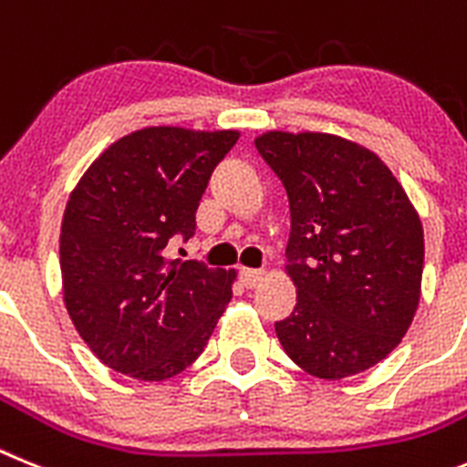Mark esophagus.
Masks as SVG:
<instances>
[{
	"label": "esophagus",
	"mask_w": 467,
	"mask_h": 467,
	"mask_svg": "<svg viewBox=\"0 0 467 467\" xmlns=\"http://www.w3.org/2000/svg\"><path fill=\"white\" fill-rule=\"evenodd\" d=\"M239 279H242V284H244L246 289H254V286H258V284L265 279V270H251V267H242V270H239Z\"/></svg>",
	"instance_id": "34e87169"
}]
</instances>
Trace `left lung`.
Instances as JSON below:
<instances>
[{
  "mask_svg": "<svg viewBox=\"0 0 467 467\" xmlns=\"http://www.w3.org/2000/svg\"><path fill=\"white\" fill-rule=\"evenodd\" d=\"M254 143L291 211L284 273L296 306L275 322L279 343L315 379L362 374L400 346L419 310V211L388 164L355 140L265 131Z\"/></svg>",
  "mask_w": 467,
  "mask_h": 467,
  "instance_id": "1",
  "label": "left lung"
}]
</instances>
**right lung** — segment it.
<instances>
[{"label": "right lung", "instance_id": "right-lung-1", "mask_svg": "<svg viewBox=\"0 0 467 467\" xmlns=\"http://www.w3.org/2000/svg\"><path fill=\"white\" fill-rule=\"evenodd\" d=\"M237 138V129H138L108 145L70 192L63 301L105 367L166 380L204 350L237 273L178 261L166 246L173 234L192 237L211 171Z\"/></svg>", "mask_w": 467, "mask_h": 467}]
</instances>
